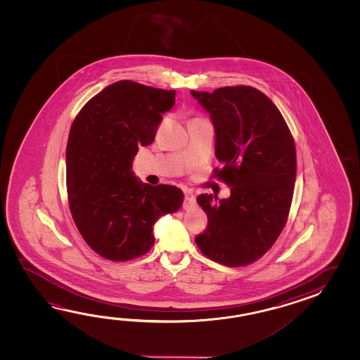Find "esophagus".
I'll list each match as a JSON object with an SVG mask.
<instances>
[{"label":"esophagus","mask_w":360,"mask_h":360,"mask_svg":"<svg viewBox=\"0 0 360 360\" xmlns=\"http://www.w3.org/2000/svg\"><path fill=\"white\" fill-rule=\"evenodd\" d=\"M195 206V198L191 193H186L185 194V199H184V210H191V207Z\"/></svg>","instance_id":"34e87169"}]
</instances>
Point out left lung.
Here are the masks:
<instances>
[{
  "instance_id": "obj_1",
  "label": "left lung",
  "mask_w": 360,
  "mask_h": 360,
  "mask_svg": "<svg viewBox=\"0 0 360 360\" xmlns=\"http://www.w3.org/2000/svg\"><path fill=\"white\" fill-rule=\"evenodd\" d=\"M214 129L217 172L229 198L200 194L207 229L195 238L203 255L226 266L257 260L283 230L296 181V149L283 115L265 94L250 87L191 91Z\"/></svg>"
}]
</instances>
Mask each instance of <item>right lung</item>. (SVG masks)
<instances>
[{
    "instance_id": "1",
    "label": "right lung",
    "mask_w": 360,
    "mask_h": 360,
    "mask_svg": "<svg viewBox=\"0 0 360 360\" xmlns=\"http://www.w3.org/2000/svg\"><path fill=\"white\" fill-rule=\"evenodd\" d=\"M175 95V90L118 81L94 96L70 127L69 208L86 243L108 260L146 255L154 245V224L183 205L181 189L152 186L132 171L139 146L153 143Z\"/></svg>"
}]
</instances>
